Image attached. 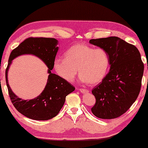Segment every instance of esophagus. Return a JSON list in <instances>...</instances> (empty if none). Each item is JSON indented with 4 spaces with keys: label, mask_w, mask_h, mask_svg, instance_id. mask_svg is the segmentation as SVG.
Returning a JSON list of instances; mask_svg holds the SVG:
<instances>
[{
    "label": "esophagus",
    "mask_w": 148,
    "mask_h": 148,
    "mask_svg": "<svg viewBox=\"0 0 148 148\" xmlns=\"http://www.w3.org/2000/svg\"><path fill=\"white\" fill-rule=\"evenodd\" d=\"M79 90L82 93H86L89 92L88 89H84V88H79Z\"/></svg>",
    "instance_id": "1"
}]
</instances>
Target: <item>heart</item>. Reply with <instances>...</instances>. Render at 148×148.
<instances>
[{
	"mask_svg": "<svg viewBox=\"0 0 148 148\" xmlns=\"http://www.w3.org/2000/svg\"><path fill=\"white\" fill-rule=\"evenodd\" d=\"M64 58L54 60V67L60 77L72 82L77 73L84 82L95 85L102 82L110 66L108 52L102 48H94L84 44H77L65 52Z\"/></svg>",
	"mask_w": 148,
	"mask_h": 148,
	"instance_id": "heart-1",
	"label": "heart"
}]
</instances>
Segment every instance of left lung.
I'll return each instance as SVG.
<instances>
[{
	"mask_svg": "<svg viewBox=\"0 0 148 148\" xmlns=\"http://www.w3.org/2000/svg\"><path fill=\"white\" fill-rule=\"evenodd\" d=\"M90 43L108 52L110 69L93 88L96 103L92 112L98 118L113 119L125 114L140 92L144 64L134 45L116 36L92 39Z\"/></svg>",
	"mask_w": 148,
	"mask_h": 148,
	"instance_id": "1",
	"label": "left lung"
}]
</instances>
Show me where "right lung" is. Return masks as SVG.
Here are the masks:
<instances>
[{"label":"right lung","mask_w":148,"mask_h":148,"mask_svg":"<svg viewBox=\"0 0 148 148\" xmlns=\"http://www.w3.org/2000/svg\"><path fill=\"white\" fill-rule=\"evenodd\" d=\"M57 42L52 38H28L12 50L9 56L5 77L10 99L18 112L33 120L47 121L56 116L63 106L66 96L75 89L67 81L51 73L58 49ZM24 53L34 54L42 59L49 67V73L47 84L42 94L29 101H23L16 97L10 88L7 79V72L12 60Z\"/></svg>","instance_id":"right-lung-1"}]
</instances>
